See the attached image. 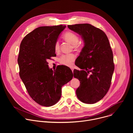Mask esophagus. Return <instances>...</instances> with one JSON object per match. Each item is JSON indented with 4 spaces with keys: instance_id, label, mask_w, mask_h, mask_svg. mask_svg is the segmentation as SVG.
Wrapping results in <instances>:
<instances>
[{
    "instance_id": "34e87169",
    "label": "esophagus",
    "mask_w": 133,
    "mask_h": 133,
    "mask_svg": "<svg viewBox=\"0 0 133 133\" xmlns=\"http://www.w3.org/2000/svg\"><path fill=\"white\" fill-rule=\"evenodd\" d=\"M71 68V70H72V71L73 72V71H74V67H71L70 68Z\"/></svg>"
}]
</instances>
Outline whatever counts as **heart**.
<instances>
[{"label":"heart","mask_w":133,"mask_h":133,"mask_svg":"<svg viewBox=\"0 0 133 133\" xmlns=\"http://www.w3.org/2000/svg\"><path fill=\"white\" fill-rule=\"evenodd\" d=\"M63 38L65 41L73 45L75 48H79L82 46L81 43H78L79 41V38L77 35L72 31H67L63 35ZM54 49L56 51H58L59 50V44L58 42H56L54 45ZM75 59V56L73 54H65L61 56L59 61L61 64L70 66L72 65Z\"/></svg>","instance_id":"1"}]
</instances>
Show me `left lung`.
Here are the masks:
<instances>
[{
	"instance_id": "8db88e82",
	"label": "left lung",
	"mask_w": 133,
	"mask_h": 133,
	"mask_svg": "<svg viewBox=\"0 0 133 133\" xmlns=\"http://www.w3.org/2000/svg\"><path fill=\"white\" fill-rule=\"evenodd\" d=\"M80 35L84 42L75 65L74 76L81 81L76 93L83 103L94 104L108 92L114 70L113 54L108 38L101 29L89 24L68 25ZM77 63H76L75 62Z\"/></svg>"
}]
</instances>
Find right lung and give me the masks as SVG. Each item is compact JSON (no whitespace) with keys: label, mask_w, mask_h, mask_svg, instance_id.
Segmentation results:
<instances>
[{"label":"right lung","mask_w":133,"mask_h":133,"mask_svg":"<svg viewBox=\"0 0 133 133\" xmlns=\"http://www.w3.org/2000/svg\"><path fill=\"white\" fill-rule=\"evenodd\" d=\"M66 26L38 27L22 40L18 57L19 76L31 98L42 106L49 107L57 103L62 87L73 77L66 66L57 67L53 71L48 59L55 57L54 45Z\"/></svg>","instance_id":"right-lung-1"}]
</instances>
